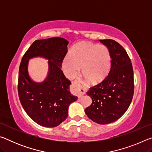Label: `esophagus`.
I'll use <instances>...</instances> for the list:
<instances>
[{
    "mask_svg": "<svg viewBox=\"0 0 152 152\" xmlns=\"http://www.w3.org/2000/svg\"><path fill=\"white\" fill-rule=\"evenodd\" d=\"M73 90L78 98H81L85 94V89L83 88L82 82L80 80H76L73 84Z\"/></svg>",
    "mask_w": 152,
    "mask_h": 152,
    "instance_id": "obj_1",
    "label": "esophagus"
}]
</instances>
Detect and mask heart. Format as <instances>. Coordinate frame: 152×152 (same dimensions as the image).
I'll return each instance as SVG.
<instances>
[{
  "label": "heart",
  "instance_id": "b5f03b06",
  "mask_svg": "<svg viewBox=\"0 0 152 152\" xmlns=\"http://www.w3.org/2000/svg\"><path fill=\"white\" fill-rule=\"evenodd\" d=\"M110 65V53L106 46L81 42L74 46L61 66L69 79L75 78L81 68L82 75L92 83H97L107 76Z\"/></svg>",
  "mask_w": 152,
  "mask_h": 152
}]
</instances>
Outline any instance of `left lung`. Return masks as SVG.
Listing matches in <instances>:
<instances>
[{
	"instance_id": "1",
	"label": "left lung",
	"mask_w": 152,
	"mask_h": 152,
	"mask_svg": "<svg viewBox=\"0 0 152 152\" xmlns=\"http://www.w3.org/2000/svg\"><path fill=\"white\" fill-rule=\"evenodd\" d=\"M99 41L109 50L111 65L109 75L86 92L92 102L85 113L92 121L109 124L119 119L132 102L133 70L127 51L119 43L112 39Z\"/></svg>"
}]
</instances>
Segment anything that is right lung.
Instances as JSON below:
<instances>
[{
	"instance_id": "right-lung-1",
	"label": "right lung",
	"mask_w": 152,
	"mask_h": 152,
	"mask_svg": "<svg viewBox=\"0 0 152 152\" xmlns=\"http://www.w3.org/2000/svg\"><path fill=\"white\" fill-rule=\"evenodd\" d=\"M68 42L61 37L36 40L23 57L19 66L18 93L20 103L31 119L45 127H57L66 119L70 104L78 97L70 92V81L61 70ZM42 57L48 60V72L42 83L30 78V58Z\"/></svg>"
}]
</instances>
